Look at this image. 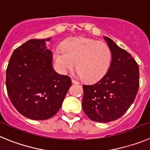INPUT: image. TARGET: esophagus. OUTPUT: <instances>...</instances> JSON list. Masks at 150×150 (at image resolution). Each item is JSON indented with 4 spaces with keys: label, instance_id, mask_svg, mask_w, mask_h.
Instances as JSON below:
<instances>
[{
    "label": "esophagus",
    "instance_id": "obj_1",
    "mask_svg": "<svg viewBox=\"0 0 150 150\" xmlns=\"http://www.w3.org/2000/svg\"><path fill=\"white\" fill-rule=\"evenodd\" d=\"M72 83H75V84H78V82L77 81H75V80H74V79H72Z\"/></svg>",
    "mask_w": 150,
    "mask_h": 150
}]
</instances>
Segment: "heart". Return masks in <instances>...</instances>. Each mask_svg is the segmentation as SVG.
Segmentation results:
<instances>
[{"label": "heart", "mask_w": 150, "mask_h": 150, "mask_svg": "<svg viewBox=\"0 0 150 150\" xmlns=\"http://www.w3.org/2000/svg\"><path fill=\"white\" fill-rule=\"evenodd\" d=\"M111 58V51L107 44L85 37L69 39L52 54L54 67L60 73H67L77 63L78 75L88 82L97 81L105 76Z\"/></svg>", "instance_id": "1"}]
</instances>
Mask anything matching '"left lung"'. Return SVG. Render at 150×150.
Returning a JSON list of instances; mask_svg holds the SVG:
<instances>
[{"label": "left lung", "instance_id": "obj_1", "mask_svg": "<svg viewBox=\"0 0 150 150\" xmlns=\"http://www.w3.org/2000/svg\"><path fill=\"white\" fill-rule=\"evenodd\" d=\"M104 40L112 53L110 68L96 83L83 85V110L98 122L122 117L134 101L139 87V67L132 55L108 36Z\"/></svg>", "mask_w": 150, "mask_h": 150}]
</instances>
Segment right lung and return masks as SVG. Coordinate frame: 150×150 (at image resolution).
Wrapping results in <instances>:
<instances>
[{
    "label": "right lung",
    "instance_id": "1",
    "mask_svg": "<svg viewBox=\"0 0 150 150\" xmlns=\"http://www.w3.org/2000/svg\"><path fill=\"white\" fill-rule=\"evenodd\" d=\"M52 38L30 40L16 48L6 69L8 96L16 109L34 120L57 114L72 85L69 77L54 71L52 52L46 42Z\"/></svg>",
    "mask_w": 150,
    "mask_h": 150
}]
</instances>
